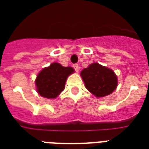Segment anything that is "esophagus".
<instances>
[{
  "label": "esophagus",
  "mask_w": 149,
  "mask_h": 149,
  "mask_svg": "<svg viewBox=\"0 0 149 149\" xmlns=\"http://www.w3.org/2000/svg\"><path fill=\"white\" fill-rule=\"evenodd\" d=\"M73 68H74V70L76 72H79V66L78 64H74V65H73Z\"/></svg>",
  "instance_id": "1"
}]
</instances>
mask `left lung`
Listing matches in <instances>:
<instances>
[{
    "label": "left lung",
    "mask_w": 149,
    "mask_h": 149,
    "mask_svg": "<svg viewBox=\"0 0 149 149\" xmlns=\"http://www.w3.org/2000/svg\"><path fill=\"white\" fill-rule=\"evenodd\" d=\"M80 75L86 88L98 97L111 94L118 85L115 73L99 63H93L89 67L85 68Z\"/></svg>",
    "instance_id": "1"
}]
</instances>
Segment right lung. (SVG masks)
Wrapping results in <instances>:
<instances>
[{
  "label": "right lung",
  "instance_id": "add662e5",
  "mask_svg": "<svg viewBox=\"0 0 149 149\" xmlns=\"http://www.w3.org/2000/svg\"><path fill=\"white\" fill-rule=\"evenodd\" d=\"M74 72L72 67H64L59 63H52L43 69L36 78V84L39 95L48 99L57 97L65 88L67 77Z\"/></svg>",
  "mask_w": 149,
  "mask_h": 149
}]
</instances>
